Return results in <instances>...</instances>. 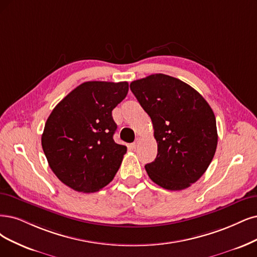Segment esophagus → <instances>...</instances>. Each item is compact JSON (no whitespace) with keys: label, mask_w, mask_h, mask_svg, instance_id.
Returning a JSON list of instances; mask_svg holds the SVG:
<instances>
[{"label":"esophagus","mask_w":257,"mask_h":257,"mask_svg":"<svg viewBox=\"0 0 257 257\" xmlns=\"http://www.w3.org/2000/svg\"><path fill=\"white\" fill-rule=\"evenodd\" d=\"M141 143V138H138L137 140H136V142H135V143H132V148H134V149H136L138 146H139V144Z\"/></svg>","instance_id":"34e87169"}]
</instances>
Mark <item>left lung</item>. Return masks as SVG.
<instances>
[{
	"instance_id": "obj_1",
	"label": "left lung",
	"mask_w": 257,
	"mask_h": 257,
	"mask_svg": "<svg viewBox=\"0 0 257 257\" xmlns=\"http://www.w3.org/2000/svg\"><path fill=\"white\" fill-rule=\"evenodd\" d=\"M130 90L150 116L158 143L157 158L145 165L149 178L168 191L189 187L205 173L217 148L210 104L191 85L165 74L132 81Z\"/></svg>"
}]
</instances>
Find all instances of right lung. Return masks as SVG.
I'll return each mask as SVG.
<instances>
[{
  "label": "right lung",
  "instance_id": "1",
  "mask_svg": "<svg viewBox=\"0 0 257 257\" xmlns=\"http://www.w3.org/2000/svg\"><path fill=\"white\" fill-rule=\"evenodd\" d=\"M126 81L83 82L54 108L41 144L53 173L74 191L94 193L117 173L127 147L116 144L112 110L126 97Z\"/></svg>",
  "mask_w": 257,
  "mask_h": 257
}]
</instances>
